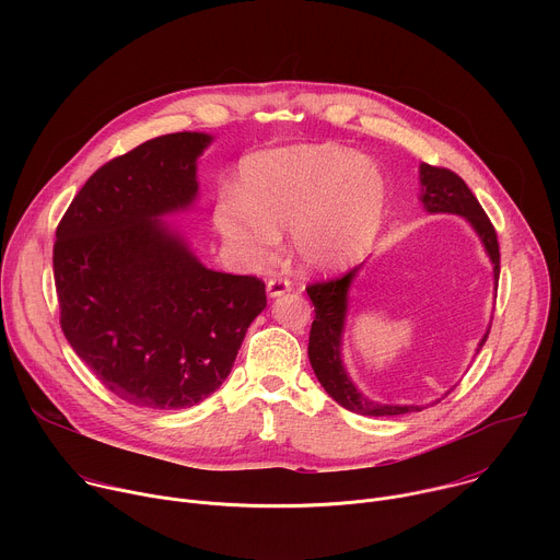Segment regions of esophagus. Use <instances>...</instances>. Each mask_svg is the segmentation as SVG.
Here are the masks:
<instances>
[{
    "instance_id": "obj_1",
    "label": "esophagus",
    "mask_w": 560,
    "mask_h": 560,
    "mask_svg": "<svg viewBox=\"0 0 560 560\" xmlns=\"http://www.w3.org/2000/svg\"><path fill=\"white\" fill-rule=\"evenodd\" d=\"M266 292H268L270 299H277V296L290 292V281L283 279V277H275V279H270V281L266 283Z\"/></svg>"
}]
</instances>
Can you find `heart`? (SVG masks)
Segmentation results:
<instances>
[{
  "mask_svg": "<svg viewBox=\"0 0 560 560\" xmlns=\"http://www.w3.org/2000/svg\"><path fill=\"white\" fill-rule=\"evenodd\" d=\"M385 208L381 173L337 143L290 145L248 156L238 190L214 203V228L244 266H261L290 230V248L301 268L335 272L370 246Z\"/></svg>",
  "mask_w": 560,
  "mask_h": 560,
  "instance_id": "heart-1",
  "label": "heart"
}]
</instances>
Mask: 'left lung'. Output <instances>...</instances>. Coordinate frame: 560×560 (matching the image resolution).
Masks as SVG:
<instances>
[{
	"instance_id": "8db88e82",
	"label": "left lung",
	"mask_w": 560,
	"mask_h": 560,
	"mask_svg": "<svg viewBox=\"0 0 560 560\" xmlns=\"http://www.w3.org/2000/svg\"><path fill=\"white\" fill-rule=\"evenodd\" d=\"M419 182H421L419 201L423 203L425 212L458 214L471 225V230L478 234V238H481L486 255L492 261L494 290H497V281H499V272H501V253H499V242H497V230L490 223L488 214L483 212L481 203H478V199L471 195L467 184L447 168L421 164ZM361 268H363V264L359 268H354L352 272H348L343 279L328 281V283H314L307 288V294L312 299L314 314H316L312 322V330H310V343H307V357H310L312 370H314L318 383L324 385V389L335 398V401L354 415L398 417V415H408V412H421L423 406H412V404L396 406V404L372 401V398L365 396L348 374V368L343 363V335H346L348 312H350V290H352V283ZM488 335H490V328L486 330L483 339L478 341L476 354L483 348ZM450 392H452V387L443 396H447ZM441 398H436L434 404H439ZM434 404H430V406H434Z\"/></svg>"
}]
</instances>
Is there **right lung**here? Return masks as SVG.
<instances>
[{"label": "right lung", "mask_w": 560, "mask_h": 560, "mask_svg": "<svg viewBox=\"0 0 560 560\" xmlns=\"http://www.w3.org/2000/svg\"><path fill=\"white\" fill-rule=\"evenodd\" d=\"M208 132L154 137L72 199L52 250L61 330L126 404L184 410L228 378L266 307L257 277L206 268L166 221L195 208Z\"/></svg>", "instance_id": "right-lung-1"}]
</instances>
